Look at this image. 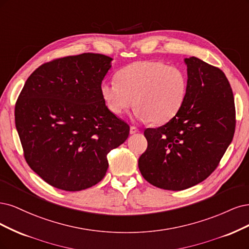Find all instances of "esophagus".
Listing matches in <instances>:
<instances>
[{
    "mask_svg": "<svg viewBox=\"0 0 249 249\" xmlns=\"http://www.w3.org/2000/svg\"><path fill=\"white\" fill-rule=\"evenodd\" d=\"M139 128H136L135 126H131L130 127V134H135L136 132H139Z\"/></svg>",
    "mask_w": 249,
    "mask_h": 249,
    "instance_id": "1",
    "label": "esophagus"
}]
</instances>
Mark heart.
<instances>
[{"mask_svg": "<svg viewBox=\"0 0 249 249\" xmlns=\"http://www.w3.org/2000/svg\"><path fill=\"white\" fill-rule=\"evenodd\" d=\"M187 76L178 67L159 61H136L120 69L116 82H103L102 99L116 116L134 106L142 122L164 124L179 113L187 95Z\"/></svg>", "mask_w": 249, "mask_h": 249, "instance_id": "1", "label": "heart"}]
</instances>
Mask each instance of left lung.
<instances>
[{
  "label": "left lung",
  "mask_w": 249,
  "mask_h": 249,
  "mask_svg": "<svg viewBox=\"0 0 249 249\" xmlns=\"http://www.w3.org/2000/svg\"><path fill=\"white\" fill-rule=\"evenodd\" d=\"M187 66V95L171 121L148 128V148L139 159L150 184L183 190L207 179L232 141L236 126L234 95L223 72L196 57Z\"/></svg>",
  "instance_id": "1"
}]
</instances>
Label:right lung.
Wrapping results in <instances>:
<instances>
[{
	"mask_svg": "<svg viewBox=\"0 0 249 249\" xmlns=\"http://www.w3.org/2000/svg\"><path fill=\"white\" fill-rule=\"evenodd\" d=\"M113 59L70 55L32 73L15 104V126L28 164L50 185L79 191L107 174V154L123 143L129 126L100 93Z\"/></svg>",
	"mask_w": 249,
	"mask_h": 249,
	"instance_id": "right-lung-1",
	"label": "right lung"
}]
</instances>
